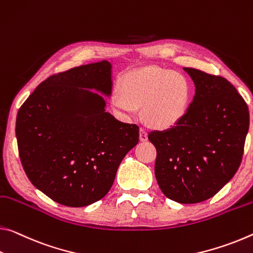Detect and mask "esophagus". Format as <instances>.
I'll list each match as a JSON object with an SVG mask.
<instances>
[{
    "instance_id": "esophagus-1",
    "label": "esophagus",
    "mask_w": 253,
    "mask_h": 253,
    "mask_svg": "<svg viewBox=\"0 0 253 253\" xmlns=\"http://www.w3.org/2000/svg\"><path fill=\"white\" fill-rule=\"evenodd\" d=\"M139 139H141V142L147 141V133L144 128H141V129H139Z\"/></svg>"
}]
</instances>
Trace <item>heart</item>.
<instances>
[{"label":"heart","instance_id":"heart-1","mask_svg":"<svg viewBox=\"0 0 253 253\" xmlns=\"http://www.w3.org/2000/svg\"><path fill=\"white\" fill-rule=\"evenodd\" d=\"M120 93L111 98V106L120 116L135 117L138 108L147 124L169 128L186 115L190 102V86L184 76L161 67H145L128 72L119 81Z\"/></svg>","mask_w":253,"mask_h":253}]
</instances>
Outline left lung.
<instances>
[{
  "mask_svg": "<svg viewBox=\"0 0 253 253\" xmlns=\"http://www.w3.org/2000/svg\"><path fill=\"white\" fill-rule=\"evenodd\" d=\"M196 90L186 115L175 126L151 131L156 147L155 178L160 189L180 204L213 197L241 164L249 130V109L222 76L183 67Z\"/></svg>",
  "mask_w": 253,
  "mask_h": 253,
  "instance_id": "left-lung-1",
  "label": "left lung"
}]
</instances>
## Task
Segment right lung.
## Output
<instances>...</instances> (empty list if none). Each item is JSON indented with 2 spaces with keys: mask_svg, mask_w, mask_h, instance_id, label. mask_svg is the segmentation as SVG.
<instances>
[{
  "mask_svg": "<svg viewBox=\"0 0 253 253\" xmlns=\"http://www.w3.org/2000/svg\"><path fill=\"white\" fill-rule=\"evenodd\" d=\"M111 91V64L92 63L48 78L19 109L23 170L54 202L83 207L105 197L119 164L137 145L138 126L106 111L103 95Z\"/></svg>",
  "mask_w": 253,
  "mask_h": 253,
  "instance_id": "obj_1",
  "label": "right lung"
}]
</instances>
